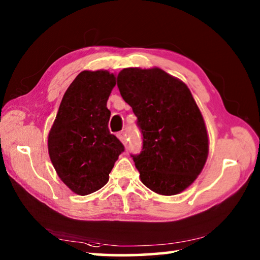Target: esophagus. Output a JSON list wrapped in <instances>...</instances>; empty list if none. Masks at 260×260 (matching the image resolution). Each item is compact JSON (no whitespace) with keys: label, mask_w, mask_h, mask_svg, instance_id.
<instances>
[{"label":"esophagus","mask_w":260,"mask_h":260,"mask_svg":"<svg viewBox=\"0 0 260 260\" xmlns=\"http://www.w3.org/2000/svg\"><path fill=\"white\" fill-rule=\"evenodd\" d=\"M117 137L123 143V145H126V143H127V134H126V132H119Z\"/></svg>","instance_id":"1"}]
</instances>
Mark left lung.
I'll list each match as a JSON object with an SVG mask.
<instances>
[{"label": "left lung", "instance_id": "8db88e82", "mask_svg": "<svg viewBox=\"0 0 260 260\" xmlns=\"http://www.w3.org/2000/svg\"><path fill=\"white\" fill-rule=\"evenodd\" d=\"M117 85L142 134L141 151L132 155L141 182L162 196L184 191L208 155L205 121L189 89L159 68L122 69Z\"/></svg>", "mask_w": 260, "mask_h": 260}]
</instances>
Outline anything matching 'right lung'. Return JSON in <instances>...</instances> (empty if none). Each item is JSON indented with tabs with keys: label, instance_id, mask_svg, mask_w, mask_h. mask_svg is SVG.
Instances as JSON below:
<instances>
[{
	"label": "right lung",
	"instance_id": "add662e5",
	"mask_svg": "<svg viewBox=\"0 0 260 260\" xmlns=\"http://www.w3.org/2000/svg\"><path fill=\"white\" fill-rule=\"evenodd\" d=\"M115 85L106 71L78 74L64 92L48 134V152L61 180L80 196L108 183L122 143L109 131L111 112L106 108Z\"/></svg>",
	"mask_w": 260,
	"mask_h": 260
}]
</instances>
